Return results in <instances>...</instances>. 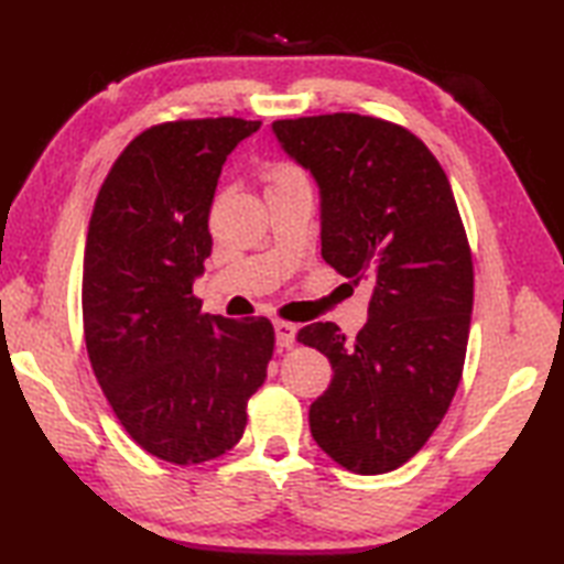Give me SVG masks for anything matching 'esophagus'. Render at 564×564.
Returning <instances> with one entry per match:
<instances>
[{
  "label": "esophagus",
  "instance_id": "obj_1",
  "mask_svg": "<svg viewBox=\"0 0 564 564\" xmlns=\"http://www.w3.org/2000/svg\"><path fill=\"white\" fill-rule=\"evenodd\" d=\"M273 327H275V344H279L281 349H291L295 341L297 327L293 325V322H283V319H275Z\"/></svg>",
  "mask_w": 564,
  "mask_h": 564
}]
</instances>
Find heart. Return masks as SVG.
Instances as JSON below:
<instances>
[{
	"label": "heart",
	"instance_id": "heart-1",
	"mask_svg": "<svg viewBox=\"0 0 564 564\" xmlns=\"http://www.w3.org/2000/svg\"><path fill=\"white\" fill-rule=\"evenodd\" d=\"M263 182L269 184V188H279V186H293V184H307V174L301 164H295L291 160H271L263 164L261 170Z\"/></svg>",
	"mask_w": 564,
	"mask_h": 564
}]
</instances>
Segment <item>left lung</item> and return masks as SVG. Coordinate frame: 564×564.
<instances>
[{"mask_svg": "<svg viewBox=\"0 0 564 564\" xmlns=\"http://www.w3.org/2000/svg\"><path fill=\"white\" fill-rule=\"evenodd\" d=\"M273 133L319 184L322 259L373 285L354 341L334 322L297 332L334 370L310 431L344 470H398L446 416L470 334L475 271L451 182L412 130L376 116L285 118Z\"/></svg>", "mask_w": 564, "mask_h": 564, "instance_id": "1", "label": "left lung"}]
</instances>
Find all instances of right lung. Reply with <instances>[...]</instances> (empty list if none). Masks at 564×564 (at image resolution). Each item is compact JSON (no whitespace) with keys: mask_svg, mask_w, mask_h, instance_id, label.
I'll use <instances>...</instances> for the list:
<instances>
[{"mask_svg":"<svg viewBox=\"0 0 564 564\" xmlns=\"http://www.w3.org/2000/svg\"><path fill=\"white\" fill-rule=\"evenodd\" d=\"M259 126L220 116L145 128L91 210L82 271L91 370L128 436L174 465L220 458L242 438L273 356L267 317L206 315L194 295L223 162Z\"/></svg>","mask_w":564,"mask_h":564,"instance_id":"add662e5","label":"right lung"}]
</instances>
